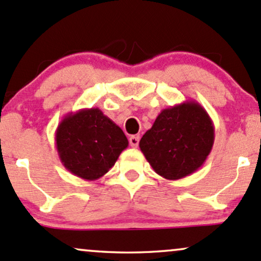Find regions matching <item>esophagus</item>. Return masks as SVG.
<instances>
[{
  "mask_svg": "<svg viewBox=\"0 0 261 261\" xmlns=\"http://www.w3.org/2000/svg\"><path fill=\"white\" fill-rule=\"evenodd\" d=\"M128 142H130V146H131V147H134V148H136V147L139 146L140 137H139V136H131L130 139H128Z\"/></svg>",
  "mask_w": 261,
  "mask_h": 261,
  "instance_id": "esophagus-1",
  "label": "esophagus"
}]
</instances>
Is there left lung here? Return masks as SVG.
I'll return each mask as SVG.
<instances>
[{
	"mask_svg": "<svg viewBox=\"0 0 261 261\" xmlns=\"http://www.w3.org/2000/svg\"><path fill=\"white\" fill-rule=\"evenodd\" d=\"M214 137V124L205 109L196 100H186L159 113L140 148L156 174L180 180L204 164Z\"/></svg>",
	"mask_w": 261,
	"mask_h": 261,
	"instance_id": "8db88e82",
	"label": "left lung"
}]
</instances>
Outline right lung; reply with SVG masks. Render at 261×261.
Here are the masks:
<instances>
[{
	"mask_svg": "<svg viewBox=\"0 0 261 261\" xmlns=\"http://www.w3.org/2000/svg\"><path fill=\"white\" fill-rule=\"evenodd\" d=\"M128 141L99 108L68 113L56 130V148L65 169L86 181L109 171Z\"/></svg>",
	"mask_w": 261,
	"mask_h": 261,
	"instance_id": "1",
	"label": "right lung"
}]
</instances>
